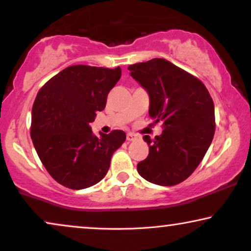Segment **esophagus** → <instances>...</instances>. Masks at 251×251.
Masks as SVG:
<instances>
[{"instance_id": "obj_1", "label": "esophagus", "mask_w": 251, "mask_h": 251, "mask_svg": "<svg viewBox=\"0 0 251 251\" xmlns=\"http://www.w3.org/2000/svg\"><path fill=\"white\" fill-rule=\"evenodd\" d=\"M136 139H137V136H136L135 133H132V132L126 133V141H128V142L136 141Z\"/></svg>"}]
</instances>
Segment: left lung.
I'll use <instances>...</instances> for the list:
<instances>
[{
    "instance_id": "8db88e82",
    "label": "left lung",
    "mask_w": 251,
    "mask_h": 251,
    "mask_svg": "<svg viewBox=\"0 0 251 251\" xmlns=\"http://www.w3.org/2000/svg\"><path fill=\"white\" fill-rule=\"evenodd\" d=\"M130 76L149 94V115L164 122L161 135L144 136L150 153L137 165L146 181L181 183L201 164L214 136V105L200 79L165 58L128 67Z\"/></svg>"
}]
</instances>
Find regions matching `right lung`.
Instances as JSON below:
<instances>
[{"label":"right lung","mask_w":251,"mask_h":251,"mask_svg":"<svg viewBox=\"0 0 251 251\" xmlns=\"http://www.w3.org/2000/svg\"><path fill=\"white\" fill-rule=\"evenodd\" d=\"M121 68L71 66L41 87L32 108L31 138L51 177L74 190L105 177L114 152L126 141L122 130L94 135L90 123L105 109Z\"/></svg>","instance_id":"obj_1"}]
</instances>
